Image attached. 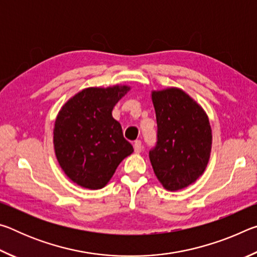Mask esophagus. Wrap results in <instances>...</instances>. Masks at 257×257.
Returning <instances> with one entry per match:
<instances>
[{"label":"esophagus","mask_w":257,"mask_h":257,"mask_svg":"<svg viewBox=\"0 0 257 257\" xmlns=\"http://www.w3.org/2000/svg\"><path fill=\"white\" fill-rule=\"evenodd\" d=\"M134 149L136 153H141L142 150H143V145H142V142L141 141H135L134 143Z\"/></svg>","instance_id":"1"}]
</instances>
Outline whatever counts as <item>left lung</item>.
<instances>
[{
  "label": "left lung",
  "instance_id": "8db88e82",
  "mask_svg": "<svg viewBox=\"0 0 257 257\" xmlns=\"http://www.w3.org/2000/svg\"><path fill=\"white\" fill-rule=\"evenodd\" d=\"M158 141L150 151L156 178L167 190H179L203 175L210 160L212 130L205 111L179 88L152 92Z\"/></svg>",
  "mask_w": 257,
  "mask_h": 257
}]
</instances>
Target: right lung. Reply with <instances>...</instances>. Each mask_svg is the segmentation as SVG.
Returning a JSON list of instances; mask_svg holds the SVG:
<instances>
[{"label":"right lung","instance_id":"add662e5","mask_svg":"<svg viewBox=\"0 0 257 257\" xmlns=\"http://www.w3.org/2000/svg\"><path fill=\"white\" fill-rule=\"evenodd\" d=\"M130 87H89L71 97L56 116L53 143L64 173L84 188L101 189L134 152L112 110Z\"/></svg>","mask_w":257,"mask_h":257}]
</instances>
